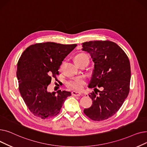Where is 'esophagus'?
I'll use <instances>...</instances> for the list:
<instances>
[{
    "label": "esophagus",
    "instance_id": "1",
    "mask_svg": "<svg viewBox=\"0 0 147 147\" xmlns=\"http://www.w3.org/2000/svg\"><path fill=\"white\" fill-rule=\"evenodd\" d=\"M71 95L73 96H79L80 95H81V93L79 92H76V91H73L71 92Z\"/></svg>",
    "mask_w": 147,
    "mask_h": 147
}]
</instances>
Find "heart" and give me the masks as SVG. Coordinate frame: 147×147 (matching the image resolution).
<instances>
[{
    "label": "heart",
    "instance_id": "obj_1",
    "mask_svg": "<svg viewBox=\"0 0 147 147\" xmlns=\"http://www.w3.org/2000/svg\"><path fill=\"white\" fill-rule=\"evenodd\" d=\"M74 61L77 65H79L83 63H89L88 57L84 53H79L74 58ZM85 84V80L82 78H74L69 79L65 83V86L67 88L73 90H81Z\"/></svg>",
    "mask_w": 147,
    "mask_h": 147
}]
</instances>
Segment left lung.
I'll use <instances>...</instances> for the list:
<instances>
[{"mask_svg":"<svg viewBox=\"0 0 147 147\" xmlns=\"http://www.w3.org/2000/svg\"><path fill=\"white\" fill-rule=\"evenodd\" d=\"M82 45V50L90 54L95 64L88 86L94 88L95 92L89 95L93 101L92 106L83 112L92 120L102 121L116 113L128 96L130 61L124 51L113 42L94 40Z\"/></svg>","mask_w":147,"mask_h":147,"instance_id":"left-lung-1","label":"left lung"}]
</instances>
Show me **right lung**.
<instances>
[{"label":"right lung","instance_id":"right-lung-1","mask_svg":"<svg viewBox=\"0 0 147 147\" xmlns=\"http://www.w3.org/2000/svg\"><path fill=\"white\" fill-rule=\"evenodd\" d=\"M77 46L54 42L32 45L23 52L17 69L20 94L29 110L36 117L48 119L60 112L71 92H48L47 88L54 78L58 80V69L64 58Z\"/></svg>","mask_w":147,"mask_h":147}]
</instances>
